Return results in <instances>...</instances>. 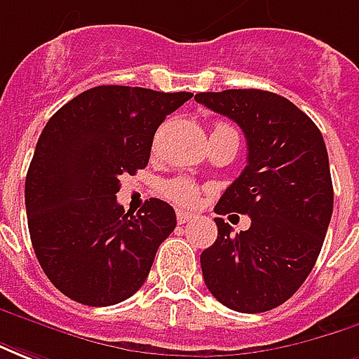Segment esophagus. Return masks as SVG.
<instances>
[{
  "label": "esophagus",
  "instance_id": "esophagus-1",
  "mask_svg": "<svg viewBox=\"0 0 359 359\" xmlns=\"http://www.w3.org/2000/svg\"><path fill=\"white\" fill-rule=\"evenodd\" d=\"M175 216H177V222H180V224H185V222L195 220V215H193V212H185V210H177Z\"/></svg>",
  "mask_w": 359,
  "mask_h": 359
}]
</instances>
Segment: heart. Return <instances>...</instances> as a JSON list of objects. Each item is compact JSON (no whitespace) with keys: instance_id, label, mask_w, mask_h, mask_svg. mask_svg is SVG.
<instances>
[{"instance_id":"obj_1","label":"heart","mask_w":359,"mask_h":359,"mask_svg":"<svg viewBox=\"0 0 359 359\" xmlns=\"http://www.w3.org/2000/svg\"><path fill=\"white\" fill-rule=\"evenodd\" d=\"M215 131H236V129L228 123H218ZM162 193L168 199L182 205V207H193L199 201L201 189L199 185L191 180H187V177H174V180H168L166 184L162 185Z\"/></svg>"}]
</instances>
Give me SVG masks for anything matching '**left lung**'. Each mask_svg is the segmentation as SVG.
<instances>
[{
  "label": "left lung",
  "instance_id": "1",
  "mask_svg": "<svg viewBox=\"0 0 359 359\" xmlns=\"http://www.w3.org/2000/svg\"><path fill=\"white\" fill-rule=\"evenodd\" d=\"M195 100L241 127L248 166L215 207L251 216L232 236L222 218L201 253L210 294L240 313L282 306L306 282L332 216L329 154L319 127L288 98L257 88L199 93Z\"/></svg>",
  "mask_w": 359,
  "mask_h": 359
}]
</instances>
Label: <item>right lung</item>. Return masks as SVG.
Instances as JSON below:
<instances>
[{
    "label": "right lung",
    "instance_id": "obj_1",
    "mask_svg": "<svg viewBox=\"0 0 359 359\" xmlns=\"http://www.w3.org/2000/svg\"><path fill=\"white\" fill-rule=\"evenodd\" d=\"M191 93L141 86L88 88L46 123L25 182L36 259L55 288L106 307L131 297L149 276L174 208L149 199L133 215L116 201L119 177L149 164L152 139Z\"/></svg>",
    "mask_w": 359,
    "mask_h": 359
}]
</instances>
